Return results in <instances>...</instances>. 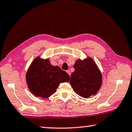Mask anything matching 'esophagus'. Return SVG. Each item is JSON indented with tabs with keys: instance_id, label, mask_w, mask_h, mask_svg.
Listing matches in <instances>:
<instances>
[{
	"instance_id": "34e87169",
	"label": "esophagus",
	"mask_w": 132,
	"mask_h": 132,
	"mask_svg": "<svg viewBox=\"0 0 132 132\" xmlns=\"http://www.w3.org/2000/svg\"><path fill=\"white\" fill-rule=\"evenodd\" d=\"M66 72L68 73V74L69 76H70V74H71V73H70V70H67V71H66Z\"/></svg>"
}]
</instances>
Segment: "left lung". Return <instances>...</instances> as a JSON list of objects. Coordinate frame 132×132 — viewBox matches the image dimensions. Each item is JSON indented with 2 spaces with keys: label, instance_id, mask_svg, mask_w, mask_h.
<instances>
[{
  "label": "left lung",
  "instance_id": "8db88e82",
  "mask_svg": "<svg viewBox=\"0 0 132 132\" xmlns=\"http://www.w3.org/2000/svg\"><path fill=\"white\" fill-rule=\"evenodd\" d=\"M75 70L71 74L69 82L73 91L85 98L95 95L102 86V76L93 58L87 56L77 59L74 64Z\"/></svg>",
  "mask_w": 132,
  "mask_h": 132
}]
</instances>
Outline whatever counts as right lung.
I'll use <instances>...</instances> for the list:
<instances>
[{"label":"right lung","instance_id":"obj_1","mask_svg":"<svg viewBox=\"0 0 132 132\" xmlns=\"http://www.w3.org/2000/svg\"><path fill=\"white\" fill-rule=\"evenodd\" d=\"M26 82L30 92L37 97L53 95L61 82H68L69 75L57 66H52L49 58H35L27 71Z\"/></svg>","mask_w":132,"mask_h":132}]
</instances>
